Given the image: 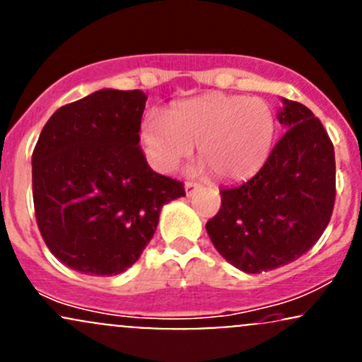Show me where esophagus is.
<instances>
[{
    "mask_svg": "<svg viewBox=\"0 0 362 362\" xmlns=\"http://www.w3.org/2000/svg\"><path fill=\"white\" fill-rule=\"evenodd\" d=\"M201 185L197 184V182H191L189 180L187 184H185V192H187V196H192V194H196L197 189H199Z\"/></svg>",
    "mask_w": 362,
    "mask_h": 362,
    "instance_id": "obj_1",
    "label": "esophagus"
}]
</instances>
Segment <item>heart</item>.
Masks as SVG:
<instances>
[{
	"label": "heart",
	"instance_id": "heart-1",
	"mask_svg": "<svg viewBox=\"0 0 362 362\" xmlns=\"http://www.w3.org/2000/svg\"><path fill=\"white\" fill-rule=\"evenodd\" d=\"M276 116L260 97L210 93L151 116L140 144L152 168L173 173L199 147V161L222 180L253 177L271 156Z\"/></svg>",
	"mask_w": 362,
	"mask_h": 362
}]
</instances>
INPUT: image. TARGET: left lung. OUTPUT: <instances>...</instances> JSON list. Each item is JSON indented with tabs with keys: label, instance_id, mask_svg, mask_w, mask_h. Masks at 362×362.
Instances as JSON below:
<instances>
[{
	"label": "left lung",
	"instance_id": "8db88e82",
	"mask_svg": "<svg viewBox=\"0 0 362 362\" xmlns=\"http://www.w3.org/2000/svg\"><path fill=\"white\" fill-rule=\"evenodd\" d=\"M286 128L255 177L222 189L208 220L213 246L235 269L260 274L307 253L328 227L334 204V149L310 109L283 98Z\"/></svg>",
	"mask_w": 362,
	"mask_h": 362
}]
</instances>
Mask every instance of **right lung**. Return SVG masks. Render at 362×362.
<instances>
[{
  "label": "right lung",
  "instance_id": "obj_1",
  "mask_svg": "<svg viewBox=\"0 0 362 362\" xmlns=\"http://www.w3.org/2000/svg\"><path fill=\"white\" fill-rule=\"evenodd\" d=\"M140 90H98L57 109L33 152L36 222L69 269L116 276L149 245L163 204L184 184L159 175L140 149Z\"/></svg>",
  "mask_w": 362,
  "mask_h": 362
}]
</instances>
